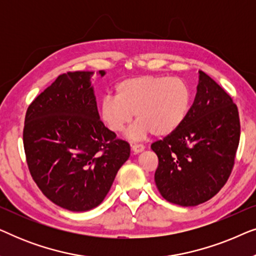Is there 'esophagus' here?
Segmentation results:
<instances>
[{
	"instance_id": "1",
	"label": "esophagus",
	"mask_w": 256,
	"mask_h": 256,
	"mask_svg": "<svg viewBox=\"0 0 256 256\" xmlns=\"http://www.w3.org/2000/svg\"><path fill=\"white\" fill-rule=\"evenodd\" d=\"M132 150L134 152H143V150H144V146L143 144H141V143H132Z\"/></svg>"
}]
</instances>
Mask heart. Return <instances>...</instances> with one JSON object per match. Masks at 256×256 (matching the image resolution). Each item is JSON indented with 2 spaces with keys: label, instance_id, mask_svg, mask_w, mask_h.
I'll return each mask as SVG.
<instances>
[{
  "label": "heart",
  "instance_id": "1",
  "mask_svg": "<svg viewBox=\"0 0 256 256\" xmlns=\"http://www.w3.org/2000/svg\"><path fill=\"white\" fill-rule=\"evenodd\" d=\"M192 94L188 82L164 76H138L122 80L114 88V98L101 101L100 116L113 132L124 130L132 116L138 122L129 135L140 138L172 134L186 120Z\"/></svg>",
  "mask_w": 256,
  "mask_h": 256
}]
</instances>
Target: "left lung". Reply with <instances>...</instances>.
I'll return each mask as SVG.
<instances>
[{"label":"left lung","mask_w":256,"mask_h":256,"mask_svg":"<svg viewBox=\"0 0 256 256\" xmlns=\"http://www.w3.org/2000/svg\"><path fill=\"white\" fill-rule=\"evenodd\" d=\"M240 141L236 104L211 76L199 71L197 94L184 124L154 142L155 183L162 197L196 206L218 194L232 172Z\"/></svg>","instance_id":"8db88e82"}]
</instances>
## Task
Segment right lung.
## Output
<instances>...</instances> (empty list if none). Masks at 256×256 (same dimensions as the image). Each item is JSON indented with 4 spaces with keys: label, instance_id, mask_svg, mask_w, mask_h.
I'll return each instance as SVG.
<instances>
[{
    "label": "right lung",
    "instance_id": "obj_1",
    "mask_svg": "<svg viewBox=\"0 0 256 256\" xmlns=\"http://www.w3.org/2000/svg\"><path fill=\"white\" fill-rule=\"evenodd\" d=\"M90 74L58 76L29 104L24 121L31 177L45 197L73 212L100 205L130 155L129 143L99 118Z\"/></svg>",
    "mask_w": 256,
    "mask_h": 256
}]
</instances>
